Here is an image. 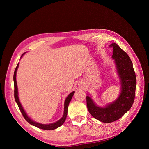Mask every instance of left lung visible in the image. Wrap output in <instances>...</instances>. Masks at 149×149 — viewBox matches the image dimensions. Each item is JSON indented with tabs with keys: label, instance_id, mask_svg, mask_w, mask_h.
Returning a JSON list of instances; mask_svg holds the SVG:
<instances>
[{
	"label": "left lung",
	"instance_id": "obj_1",
	"mask_svg": "<svg viewBox=\"0 0 149 149\" xmlns=\"http://www.w3.org/2000/svg\"><path fill=\"white\" fill-rule=\"evenodd\" d=\"M111 47L113 48L112 58L114 60L120 81L119 95L114 101L104 107L97 106L89 94L86 96L89 113L94 118L105 123L118 120L130 109L134 103L136 88V76L131 60L118 44L114 43Z\"/></svg>",
	"mask_w": 149,
	"mask_h": 149
}]
</instances>
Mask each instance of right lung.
Here are the masks:
<instances>
[{
  "instance_id": "obj_1",
  "label": "right lung",
  "mask_w": 149,
  "mask_h": 149,
  "mask_svg": "<svg viewBox=\"0 0 149 149\" xmlns=\"http://www.w3.org/2000/svg\"><path fill=\"white\" fill-rule=\"evenodd\" d=\"M26 53V52H25ZM23 53L22 55L20 57V59L24 55V54L25 53ZM19 63L17 64V66L16 67V68L15 70L14 71V74H13V83H14V97H15V100L18 106H19V109L22 112V115H23L24 118H25V119L28 122L29 124H30L31 125H32L35 127H37L39 129H44V130H54L58 127H60L61 125H62L63 124V123H65V121L66 120V116H67V114H68V107L69 104L71 100L72 97L73 96V94L74 93L75 91H73L71 92L68 96H67V97L66 98V100L65 101V104H64V112H63V115L62 118L58 120V121L55 122V123H51V124H41L37 123V122H35L33 120L31 119L30 117H29V116L27 115V114L26 113V112L25 111L24 109L22 107L21 103L20 102L19 100V93H18V87H17V81H16V75H17V69L19 68Z\"/></svg>"
}]
</instances>
